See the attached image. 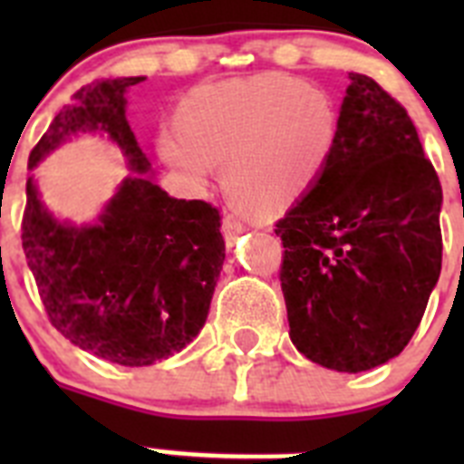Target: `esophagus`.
Masks as SVG:
<instances>
[{"instance_id":"obj_1","label":"esophagus","mask_w":464,"mask_h":464,"mask_svg":"<svg viewBox=\"0 0 464 464\" xmlns=\"http://www.w3.org/2000/svg\"><path fill=\"white\" fill-rule=\"evenodd\" d=\"M246 232V225L239 223L237 218H232V216H227V218L223 220V235H225V241H227V246L235 244L237 239H239V235H244Z\"/></svg>"}]
</instances>
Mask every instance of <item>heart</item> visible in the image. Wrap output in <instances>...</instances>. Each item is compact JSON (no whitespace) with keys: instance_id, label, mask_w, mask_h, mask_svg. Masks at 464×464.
<instances>
[{"instance_id":"b5f03b06","label":"heart","mask_w":464,"mask_h":464,"mask_svg":"<svg viewBox=\"0 0 464 464\" xmlns=\"http://www.w3.org/2000/svg\"><path fill=\"white\" fill-rule=\"evenodd\" d=\"M337 139L325 94L281 73L192 90L179 106V130L158 137L167 165L202 183L225 165L229 197L260 218L290 207L321 174Z\"/></svg>"}]
</instances>
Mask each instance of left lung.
I'll return each instance as SVG.
<instances>
[{"label": "left lung", "mask_w": 464, "mask_h": 464, "mask_svg": "<svg viewBox=\"0 0 464 464\" xmlns=\"http://www.w3.org/2000/svg\"><path fill=\"white\" fill-rule=\"evenodd\" d=\"M325 167L276 223L290 339L327 370H374L420 325L441 272V183L407 109L348 73Z\"/></svg>", "instance_id": "obj_1"}]
</instances>
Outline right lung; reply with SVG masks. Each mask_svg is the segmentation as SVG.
<instances>
[{
  "label": "right lung",
  "instance_id": "obj_1",
  "mask_svg": "<svg viewBox=\"0 0 464 464\" xmlns=\"http://www.w3.org/2000/svg\"><path fill=\"white\" fill-rule=\"evenodd\" d=\"M143 76L81 88L53 118L27 167L76 132L118 143L130 169L94 225L60 220L27 179L23 251L48 321L73 346L125 367L179 353L207 323L225 260L220 211L202 199H174L143 179L150 162L125 116V92Z\"/></svg>",
  "mask_w": 464,
  "mask_h": 464
}]
</instances>
